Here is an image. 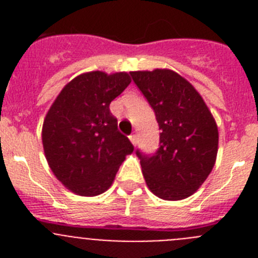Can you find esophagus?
<instances>
[{"label": "esophagus", "instance_id": "34e87169", "mask_svg": "<svg viewBox=\"0 0 258 258\" xmlns=\"http://www.w3.org/2000/svg\"><path fill=\"white\" fill-rule=\"evenodd\" d=\"M129 138H131L132 143H133V145L136 146L137 142H138V138H137V134H131V136H129Z\"/></svg>", "mask_w": 258, "mask_h": 258}]
</instances>
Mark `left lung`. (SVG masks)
<instances>
[{
    "label": "left lung",
    "mask_w": 258,
    "mask_h": 258,
    "mask_svg": "<svg viewBox=\"0 0 258 258\" xmlns=\"http://www.w3.org/2000/svg\"><path fill=\"white\" fill-rule=\"evenodd\" d=\"M154 109L160 142L155 154L137 150L146 183L164 200L192 195L212 172L218 150L216 121L199 93L170 70L131 72Z\"/></svg>",
    "instance_id": "obj_1"
}]
</instances>
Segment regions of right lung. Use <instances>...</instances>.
I'll return each mask as SVG.
<instances>
[{"label":"right lung","instance_id":"right-lung-1","mask_svg":"<svg viewBox=\"0 0 258 258\" xmlns=\"http://www.w3.org/2000/svg\"><path fill=\"white\" fill-rule=\"evenodd\" d=\"M131 84L125 72H89L63 88L42 126L46 160L72 192L95 197L111 186L134 146L117 129L109 104Z\"/></svg>","mask_w":258,"mask_h":258}]
</instances>
